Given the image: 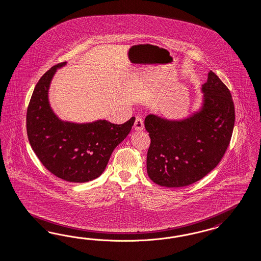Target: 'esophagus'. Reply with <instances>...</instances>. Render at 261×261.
Returning <instances> with one entry per match:
<instances>
[{
	"mask_svg": "<svg viewBox=\"0 0 261 261\" xmlns=\"http://www.w3.org/2000/svg\"><path fill=\"white\" fill-rule=\"evenodd\" d=\"M134 129L136 131H142L143 130V121L141 118H137L135 120Z\"/></svg>",
	"mask_w": 261,
	"mask_h": 261,
	"instance_id": "obj_1",
	"label": "esophagus"
}]
</instances>
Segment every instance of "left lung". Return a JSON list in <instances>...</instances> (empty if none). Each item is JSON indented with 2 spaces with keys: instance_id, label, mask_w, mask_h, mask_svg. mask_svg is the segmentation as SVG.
I'll return each instance as SVG.
<instances>
[{
  "instance_id": "obj_1",
  "label": "left lung",
  "mask_w": 261,
  "mask_h": 261,
  "mask_svg": "<svg viewBox=\"0 0 261 261\" xmlns=\"http://www.w3.org/2000/svg\"><path fill=\"white\" fill-rule=\"evenodd\" d=\"M200 108L182 119L148 115L147 174L155 184L182 188L210 173L223 158L234 126V105L229 89L214 71L202 85Z\"/></svg>"
}]
</instances>
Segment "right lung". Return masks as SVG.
I'll return each mask as SVG.
<instances>
[{
	"instance_id": "right-lung-1",
	"label": "right lung",
	"mask_w": 261,
	"mask_h": 261,
	"mask_svg": "<svg viewBox=\"0 0 261 261\" xmlns=\"http://www.w3.org/2000/svg\"><path fill=\"white\" fill-rule=\"evenodd\" d=\"M51 67L34 88L27 113V132L43 166L67 182H86L99 177L112 152L131 131L135 118L123 124L105 119L75 123L59 119L48 101V89L57 69Z\"/></svg>"
}]
</instances>
